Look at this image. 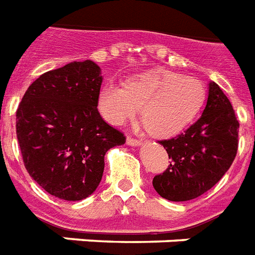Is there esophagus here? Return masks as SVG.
Listing matches in <instances>:
<instances>
[{"label":"esophagus","mask_w":255,"mask_h":255,"mask_svg":"<svg viewBox=\"0 0 255 255\" xmlns=\"http://www.w3.org/2000/svg\"><path fill=\"white\" fill-rule=\"evenodd\" d=\"M127 144L132 147H139L142 146V142L137 140V139H133V137H127Z\"/></svg>","instance_id":"1"}]
</instances>
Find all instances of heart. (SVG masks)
Returning a JSON list of instances; mask_svg holds the SVG:
<instances>
[{
    "label": "heart",
    "instance_id": "obj_1",
    "mask_svg": "<svg viewBox=\"0 0 255 255\" xmlns=\"http://www.w3.org/2000/svg\"><path fill=\"white\" fill-rule=\"evenodd\" d=\"M205 88L193 77L154 70L126 82L107 84L99 96L100 112L109 123L123 126L137 116L156 136L181 132L203 107Z\"/></svg>",
    "mask_w": 255,
    "mask_h": 255
}]
</instances>
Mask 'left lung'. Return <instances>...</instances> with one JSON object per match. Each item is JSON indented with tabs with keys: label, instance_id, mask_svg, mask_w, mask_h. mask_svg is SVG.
<instances>
[{
	"label": "left lung",
	"instance_id": "8db88e82",
	"mask_svg": "<svg viewBox=\"0 0 255 255\" xmlns=\"http://www.w3.org/2000/svg\"><path fill=\"white\" fill-rule=\"evenodd\" d=\"M239 123L233 105L214 81L201 116L185 132L161 140L171 159L163 174L155 175L156 193L170 201L199 197L219 182L238 150Z\"/></svg>",
	"mask_w": 255,
	"mask_h": 255
}]
</instances>
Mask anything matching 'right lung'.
Here are the masks:
<instances>
[{
	"label": "right lung",
	"instance_id": "obj_1",
	"mask_svg": "<svg viewBox=\"0 0 255 255\" xmlns=\"http://www.w3.org/2000/svg\"><path fill=\"white\" fill-rule=\"evenodd\" d=\"M101 69L93 60L70 62L29 85L16 113L25 169L58 199L80 201L93 193L104 156L126 137L100 116Z\"/></svg>",
	"mask_w": 255,
	"mask_h": 255
}]
</instances>
